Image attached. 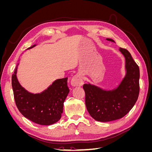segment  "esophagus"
I'll use <instances>...</instances> for the list:
<instances>
[{"label": "esophagus", "mask_w": 152, "mask_h": 152, "mask_svg": "<svg viewBox=\"0 0 152 152\" xmlns=\"http://www.w3.org/2000/svg\"><path fill=\"white\" fill-rule=\"evenodd\" d=\"M71 84L73 86H82L84 84V81L82 79V76L80 73H77L72 77L71 80Z\"/></svg>", "instance_id": "34e87169"}]
</instances>
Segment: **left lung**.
Segmentation results:
<instances>
[{"instance_id":"8db88e82","label":"left lung","mask_w":152,"mask_h":152,"mask_svg":"<svg viewBox=\"0 0 152 152\" xmlns=\"http://www.w3.org/2000/svg\"><path fill=\"white\" fill-rule=\"evenodd\" d=\"M108 41L115 42L110 38ZM125 58L126 74L113 89L106 90L90 84H85L86 105L90 115L99 122H109L121 118L134 107L140 92V69L126 49L119 48Z\"/></svg>"}]
</instances>
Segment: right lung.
<instances>
[{
  "instance_id": "obj_1",
  "label": "right lung",
  "mask_w": 152,
  "mask_h": 152,
  "mask_svg": "<svg viewBox=\"0 0 152 152\" xmlns=\"http://www.w3.org/2000/svg\"><path fill=\"white\" fill-rule=\"evenodd\" d=\"M34 44L27 49L36 46ZM20 60L12 75V87L16 104L26 118L40 125L49 126L57 122L61 117L63 103L70 92L68 78L55 80L40 93H32L23 87L17 78Z\"/></svg>"
}]
</instances>
